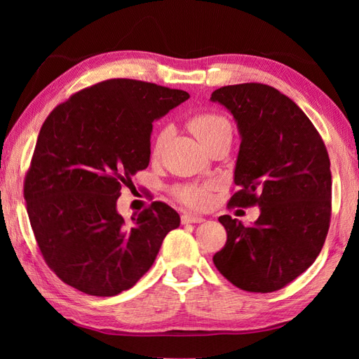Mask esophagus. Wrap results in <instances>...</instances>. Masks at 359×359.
<instances>
[{
    "mask_svg": "<svg viewBox=\"0 0 359 359\" xmlns=\"http://www.w3.org/2000/svg\"><path fill=\"white\" fill-rule=\"evenodd\" d=\"M203 220L205 219L202 216L191 215V212H184V215H182V224H201Z\"/></svg>",
    "mask_w": 359,
    "mask_h": 359,
    "instance_id": "34e87169",
    "label": "esophagus"
}]
</instances>
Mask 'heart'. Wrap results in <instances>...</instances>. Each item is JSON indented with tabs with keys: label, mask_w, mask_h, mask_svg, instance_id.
I'll use <instances>...</instances> for the list:
<instances>
[{
	"label": "heart",
	"mask_w": 359,
	"mask_h": 359,
	"mask_svg": "<svg viewBox=\"0 0 359 359\" xmlns=\"http://www.w3.org/2000/svg\"><path fill=\"white\" fill-rule=\"evenodd\" d=\"M188 128L191 133L201 140L202 144H207L210 140L216 139L217 135L231 134V125L224 116L217 112L203 111L197 112L188 118ZM168 139V131L162 129L156 137L154 144H152V156L157 157L162 152L165 142ZM211 182H203V184H185L174 189V196L177 199L193 208H205L211 199Z\"/></svg>",
	"instance_id": "1"
}]
</instances>
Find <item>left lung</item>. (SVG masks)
I'll return each mask as SVG.
<instances>
[{"instance_id": "left-lung-1", "label": "left lung", "mask_w": 359, "mask_h": 359, "mask_svg": "<svg viewBox=\"0 0 359 359\" xmlns=\"http://www.w3.org/2000/svg\"><path fill=\"white\" fill-rule=\"evenodd\" d=\"M212 102L233 114L241 133L228 205L259 207L253 226L220 216L224 248L216 269L241 290L271 293L306 271L321 253L332 216V172L323 137L278 89L242 83L216 89Z\"/></svg>"}]
</instances>
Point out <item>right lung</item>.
Wrapping results in <instances>:
<instances>
[{
  "instance_id": "add662e5",
  "label": "right lung",
  "mask_w": 359,
  "mask_h": 359,
  "mask_svg": "<svg viewBox=\"0 0 359 359\" xmlns=\"http://www.w3.org/2000/svg\"><path fill=\"white\" fill-rule=\"evenodd\" d=\"M188 98L156 83L111 79L72 94L44 120L25 199L44 262L65 284L93 296L131 288L180 225L160 201L129 222L116 207L121 188L149 163L152 121Z\"/></svg>"
}]
</instances>
